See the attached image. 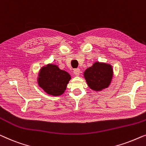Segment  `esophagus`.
I'll return each instance as SVG.
<instances>
[{"label":"esophagus","instance_id":"obj_1","mask_svg":"<svg viewBox=\"0 0 146 146\" xmlns=\"http://www.w3.org/2000/svg\"><path fill=\"white\" fill-rule=\"evenodd\" d=\"M73 73H74V74H75L76 76H79V74H80V69H74Z\"/></svg>","mask_w":146,"mask_h":146}]
</instances>
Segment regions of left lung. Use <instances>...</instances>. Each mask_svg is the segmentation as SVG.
<instances>
[{
  "label": "left lung",
  "mask_w": 146,
  "mask_h": 146,
  "mask_svg": "<svg viewBox=\"0 0 146 146\" xmlns=\"http://www.w3.org/2000/svg\"><path fill=\"white\" fill-rule=\"evenodd\" d=\"M83 75L90 89L100 91L110 85L113 77V69L110 64L96 61L86 69Z\"/></svg>",
  "instance_id": "1"
}]
</instances>
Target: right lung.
Here are the masks:
<instances>
[{
	"mask_svg": "<svg viewBox=\"0 0 146 146\" xmlns=\"http://www.w3.org/2000/svg\"><path fill=\"white\" fill-rule=\"evenodd\" d=\"M71 79L67 71L61 70L57 65L49 63L39 71L38 84L47 94L57 96L64 93Z\"/></svg>",
	"mask_w": 146,
	"mask_h": 146,
	"instance_id": "1",
	"label": "right lung"
}]
</instances>
